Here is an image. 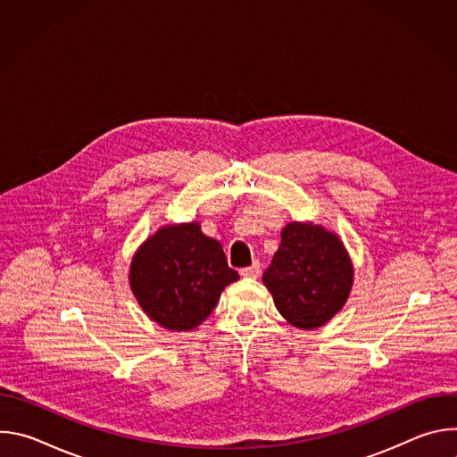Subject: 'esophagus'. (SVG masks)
Segmentation results:
<instances>
[{"label": "esophagus", "instance_id": "1", "mask_svg": "<svg viewBox=\"0 0 457 457\" xmlns=\"http://www.w3.org/2000/svg\"><path fill=\"white\" fill-rule=\"evenodd\" d=\"M260 273H262V270H260V262H253L249 268H244L240 271V275L245 278H258Z\"/></svg>", "mask_w": 457, "mask_h": 457}]
</instances>
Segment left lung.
<instances>
[{
    "mask_svg": "<svg viewBox=\"0 0 457 457\" xmlns=\"http://www.w3.org/2000/svg\"><path fill=\"white\" fill-rule=\"evenodd\" d=\"M280 314L298 329H316L345 303L353 286L351 260L337 235L293 222L262 277Z\"/></svg>",
    "mask_w": 457,
    "mask_h": 457,
    "instance_id": "obj_1",
    "label": "left lung"
}]
</instances>
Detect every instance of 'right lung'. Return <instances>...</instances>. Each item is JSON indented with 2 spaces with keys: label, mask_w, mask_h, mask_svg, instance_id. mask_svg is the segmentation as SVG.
<instances>
[{
  "label": "right lung",
  "mask_w": 457,
  "mask_h": 457,
  "mask_svg": "<svg viewBox=\"0 0 457 457\" xmlns=\"http://www.w3.org/2000/svg\"><path fill=\"white\" fill-rule=\"evenodd\" d=\"M237 278L222 245L203 235L197 222L159 229L136 253L129 268L137 302L171 331L197 328L215 309L222 289Z\"/></svg>",
  "instance_id": "right-lung-1"
}]
</instances>
